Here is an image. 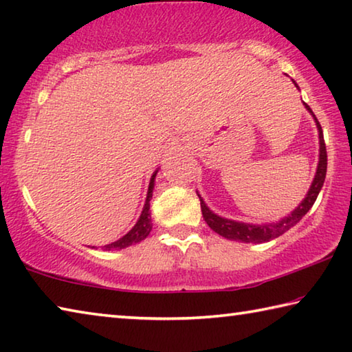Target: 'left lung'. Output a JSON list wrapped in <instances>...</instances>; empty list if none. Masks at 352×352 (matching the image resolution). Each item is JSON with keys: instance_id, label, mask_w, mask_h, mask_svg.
<instances>
[{"instance_id": "1", "label": "left lung", "mask_w": 352, "mask_h": 352, "mask_svg": "<svg viewBox=\"0 0 352 352\" xmlns=\"http://www.w3.org/2000/svg\"><path fill=\"white\" fill-rule=\"evenodd\" d=\"M305 105H306V109L312 113V110L309 109V105L307 104H305ZM312 116L315 119V122H317L318 135H320V162H318L317 174H315V178L312 182V186H311V189H309L306 199L302 200V204L298 206L294 212L289 214L287 217H284L283 220H279V222H276V223L250 225V223L234 222V220L219 217L217 214H214L210 208L205 205L204 199L199 195L201 214H204L205 222L208 223V226H210L212 231H216L217 234L223 236V237H226V239H231V241L254 242V243L269 242L270 239H275V237L284 234L285 231L290 230L292 226L300 222L301 217L305 216L309 210H311L312 205L315 204V200H317V197H318L321 186H323L324 178H326V169H327V153H326V144H324V138H323V130H321L318 119L315 118L314 113H312Z\"/></svg>"}]
</instances>
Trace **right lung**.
Listing matches in <instances>:
<instances>
[{
    "mask_svg": "<svg viewBox=\"0 0 352 352\" xmlns=\"http://www.w3.org/2000/svg\"><path fill=\"white\" fill-rule=\"evenodd\" d=\"M155 177H157V172H155V174L151 178V184H148V190H147V199H146L144 208H142V212H141V216L138 219V222H136V225L133 226L132 230L129 231L126 236L121 237V239L116 241V242L109 243V245L102 247V250H121V248H126L129 245H133V243H136V242H141L142 239H146V237L148 236V233H151V230H152V219H151V212H148V210H151V204H148V201H151V199H152Z\"/></svg>",
    "mask_w": 352,
    "mask_h": 352,
    "instance_id": "right-lung-1",
    "label": "right lung"
}]
</instances>
